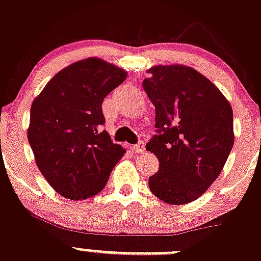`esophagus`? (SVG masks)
Wrapping results in <instances>:
<instances>
[{"mask_svg":"<svg viewBox=\"0 0 261 261\" xmlns=\"http://www.w3.org/2000/svg\"><path fill=\"white\" fill-rule=\"evenodd\" d=\"M131 150L138 153H144L145 152V144L144 141H139L138 144L134 145V146H131Z\"/></svg>","mask_w":261,"mask_h":261,"instance_id":"obj_1","label":"esophagus"}]
</instances>
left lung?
I'll use <instances>...</instances> for the list:
<instances>
[{"label": "left lung", "instance_id": "1", "mask_svg": "<svg viewBox=\"0 0 261 261\" xmlns=\"http://www.w3.org/2000/svg\"><path fill=\"white\" fill-rule=\"evenodd\" d=\"M149 73L142 87L155 106L156 134L146 150L160 163L149 188L163 201L188 204L210 188L231 151V106L213 82L188 66H155Z\"/></svg>", "mask_w": 261, "mask_h": 261}]
</instances>
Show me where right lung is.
<instances>
[{
    "mask_svg": "<svg viewBox=\"0 0 261 261\" xmlns=\"http://www.w3.org/2000/svg\"><path fill=\"white\" fill-rule=\"evenodd\" d=\"M126 72L100 59L57 72L35 98L27 131L36 164L55 191L71 200L96 195L126 150L102 126V101Z\"/></svg>",
    "mask_w": 261,
    "mask_h": 261,
    "instance_id": "add662e5",
    "label": "right lung"
}]
</instances>
